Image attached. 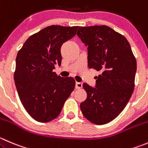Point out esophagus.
Masks as SVG:
<instances>
[{
  "label": "esophagus",
  "mask_w": 148,
  "mask_h": 148,
  "mask_svg": "<svg viewBox=\"0 0 148 148\" xmlns=\"http://www.w3.org/2000/svg\"><path fill=\"white\" fill-rule=\"evenodd\" d=\"M82 87V83L81 82H76V88L80 89Z\"/></svg>",
  "instance_id": "34e87169"
}]
</instances>
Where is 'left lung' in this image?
Segmentation results:
<instances>
[{
  "label": "left lung",
  "mask_w": 148,
  "mask_h": 148,
  "mask_svg": "<svg viewBox=\"0 0 148 148\" xmlns=\"http://www.w3.org/2000/svg\"><path fill=\"white\" fill-rule=\"evenodd\" d=\"M77 35L87 46L88 66L101 74L95 88L87 83V99L80 104L84 116L103 125L116 118L134 89L137 61L127 38L106 25L79 27Z\"/></svg>",
  "instance_id": "obj_1"
}]
</instances>
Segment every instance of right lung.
I'll use <instances>...</instances> for the list:
<instances>
[{
    "label": "right lung",
    "mask_w": 148,
    "mask_h": 148,
    "mask_svg": "<svg viewBox=\"0 0 148 148\" xmlns=\"http://www.w3.org/2000/svg\"><path fill=\"white\" fill-rule=\"evenodd\" d=\"M78 27H45L30 36L17 53L16 87L24 108L37 121L55 119L74 90L73 77H61L53 70L61 64L63 43L74 37Z\"/></svg>",
    "instance_id": "obj_1"
}]
</instances>
